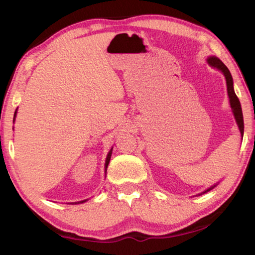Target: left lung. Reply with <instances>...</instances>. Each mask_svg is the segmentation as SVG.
<instances>
[{
  "mask_svg": "<svg viewBox=\"0 0 255 255\" xmlns=\"http://www.w3.org/2000/svg\"><path fill=\"white\" fill-rule=\"evenodd\" d=\"M207 62L210 66L218 68L219 71L223 72V74L225 75V79H226V84H227V92H228V97H230V102H231V107L233 109V112H234V116H235V119H236V123L239 125V128H240V131H241V135L243 137V133H244V122H243V114H242V108H241V102L239 100V98L235 94L234 91V88H233V77L231 75V72L228 71V68L226 67L225 64H224L221 59L217 58V57H214V56H211L208 59H207ZM214 187L209 188L207 191H210L211 189ZM205 191V192H207Z\"/></svg>",
  "mask_w": 255,
  "mask_h": 255,
  "instance_id": "1",
  "label": "left lung"
}]
</instances>
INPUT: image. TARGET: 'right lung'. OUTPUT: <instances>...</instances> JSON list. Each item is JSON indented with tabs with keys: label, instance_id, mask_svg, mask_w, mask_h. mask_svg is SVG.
I'll use <instances>...</instances> for the list:
<instances>
[{
	"label": "right lung",
	"instance_id": "right-lung-1",
	"mask_svg": "<svg viewBox=\"0 0 255 255\" xmlns=\"http://www.w3.org/2000/svg\"><path fill=\"white\" fill-rule=\"evenodd\" d=\"M15 114H16V111H15ZM15 114H14V117H15ZM111 153H112V148L110 149V152L108 153V156H107V159H106V172H107V167H108V164H109V162H110V157H111ZM86 200H82V201H79V202H75V204H83V202H85Z\"/></svg>",
	"mask_w": 255,
	"mask_h": 255
}]
</instances>
